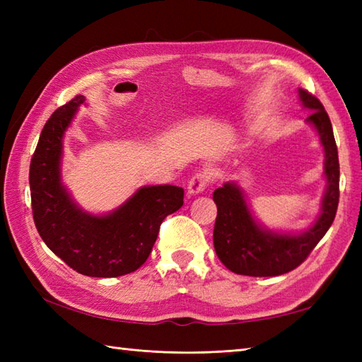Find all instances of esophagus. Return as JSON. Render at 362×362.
I'll use <instances>...</instances> for the list:
<instances>
[{"mask_svg": "<svg viewBox=\"0 0 362 362\" xmlns=\"http://www.w3.org/2000/svg\"><path fill=\"white\" fill-rule=\"evenodd\" d=\"M210 183V175L206 173H196L193 177H191L188 182V193L189 194H199L209 187Z\"/></svg>", "mask_w": 362, "mask_h": 362, "instance_id": "34e87169", "label": "esophagus"}]
</instances>
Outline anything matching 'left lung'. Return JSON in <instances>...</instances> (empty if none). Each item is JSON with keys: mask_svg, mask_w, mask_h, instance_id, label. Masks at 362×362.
<instances>
[{"mask_svg": "<svg viewBox=\"0 0 362 362\" xmlns=\"http://www.w3.org/2000/svg\"><path fill=\"white\" fill-rule=\"evenodd\" d=\"M298 96L306 109L311 110L306 121L317 130L325 151L327 191L322 199L320 216L311 228L300 235L276 233L253 219L236 183L228 182L214 189L213 201L218 206L213 230L214 250L222 264L235 274L275 276L291 272L308 258L334 221L339 204V158L332 121L324 105L310 91L300 88Z\"/></svg>", "mask_w": 362, "mask_h": 362, "instance_id": "1", "label": "left lung"}]
</instances>
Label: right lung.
Here are the masks:
<instances>
[{
	"label": "right lung",
	"mask_w": 362,
	"mask_h": 362,
	"mask_svg": "<svg viewBox=\"0 0 362 362\" xmlns=\"http://www.w3.org/2000/svg\"><path fill=\"white\" fill-rule=\"evenodd\" d=\"M83 103L78 95L59 107L38 138L29 168L33 216L45 244L76 272L110 279L144 264L161 222L183 205V189L143 187L104 216L81 210L60 180V160L65 130Z\"/></svg>",
	"instance_id": "1"
}]
</instances>
